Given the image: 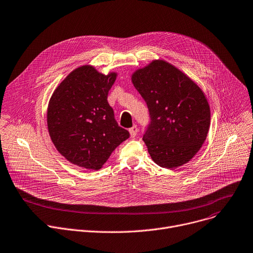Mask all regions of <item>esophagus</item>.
<instances>
[{
	"mask_svg": "<svg viewBox=\"0 0 253 253\" xmlns=\"http://www.w3.org/2000/svg\"><path fill=\"white\" fill-rule=\"evenodd\" d=\"M129 132H130V135H131L132 138H134V137L137 135V132H138V128H137L136 125H134L133 127H131L129 129Z\"/></svg>",
	"mask_w": 253,
	"mask_h": 253,
	"instance_id": "1",
	"label": "esophagus"
}]
</instances>
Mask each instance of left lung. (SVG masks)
Returning <instances> with one entry per match:
<instances>
[{
    "instance_id": "obj_1",
    "label": "left lung",
    "mask_w": 253,
    "mask_h": 253,
    "mask_svg": "<svg viewBox=\"0 0 253 253\" xmlns=\"http://www.w3.org/2000/svg\"><path fill=\"white\" fill-rule=\"evenodd\" d=\"M131 80L149 111L143 141L153 162L166 169L189 163L210 128V106L203 90L165 60H153Z\"/></svg>"
}]
</instances>
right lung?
<instances>
[{
    "label": "right lung",
    "mask_w": 253,
    "mask_h": 253,
    "mask_svg": "<svg viewBox=\"0 0 253 253\" xmlns=\"http://www.w3.org/2000/svg\"><path fill=\"white\" fill-rule=\"evenodd\" d=\"M116 77V73L105 76L94 66L83 65L60 83L50 98V138L58 152L78 167L100 169L116 147L129 138L107 101Z\"/></svg>",
    "instance_id": "add662e5"
}]
</instances>
